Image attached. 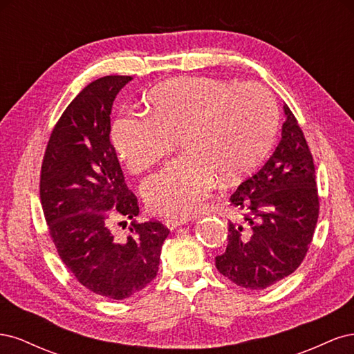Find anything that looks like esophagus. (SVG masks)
Returning a JSON list of instances; mask_svg holds the SVG:
<instances>
[{
    "label": "esophagus",
    "mask_w": 354,
    "mask_h": 354,
    "mask_svg": "<svg viewBox=\"0 0 354 354\" xmlns=\"http://www.w3.org/2000/svg\"><path fill=\"white\" fill-rule=\"evenodd\" d=\"M186 220L183 218H167L165 220V226L169 229V230H174L176 227L181 226V224H185Z\"/></svg>",
    "instance_id": "esophagus-1"
}]
</instances>
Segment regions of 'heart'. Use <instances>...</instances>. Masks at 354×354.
<instances>
[{
    "label": "heart",
    "instance_id": "1",
    "mask_svg": "<svg viewBox=\"0 0 354 354\" xmlns=\"http://www.w3.org/2000/svg\"><path fill=\"white\" fill-rule=\"evenodd\" d=\"M149 115L124 112L112 143L128 173L140 174L178 140L183 156L145 180L142 196L159 216L195 214L218 178L234 183L261 162L277 124L273 95L257 82L180 77L146 95Z\"/></svg>",
    "mask_w": 354,
    "mask_h": 354
}]
</instances>
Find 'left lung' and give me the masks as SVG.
I'll return each mask as SVG.
<instances>
[{
    "label": "left lung",
    "instance_id": "8db88e82",
    "mask_svg": "<svg viewBox=\"0 0 354 354\" xmlns=\"http://www.w3.org/2000/svg\"><path fill=\"white\" fill-rule=\"evenodd\" d=\"M282 138L267 162L230 196L242 218L229 221L218 272L238 286L264 289L294 273L313 241L319 195L313 156L285 104Z\"/></svg>",
    "mask_w": 354,
    "mask_h": 354
}]
</instances>
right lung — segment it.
Here are the masks:
<instances>
[{"instance_id": "right-lung-1", "label": "right lung", "mask_w": 354, "mask_h": 354, "mask_svg": "<svg viewBox=\"0 0 354 354\" xmlns=\"http://www.w3.org/2000/svg\"><path fill=\"white\" fill-rule=\"evenodd\" d=\"M131 80L99 78L69 103L50 134L39 177L41 205L60 260L82 286L111 299L131 297L155 279L169 233L160 221L134 220L138 202L109 140L113 100ZM116 218L132 220L127 240L113 236Z\"/></svg>"}]
</instances>
